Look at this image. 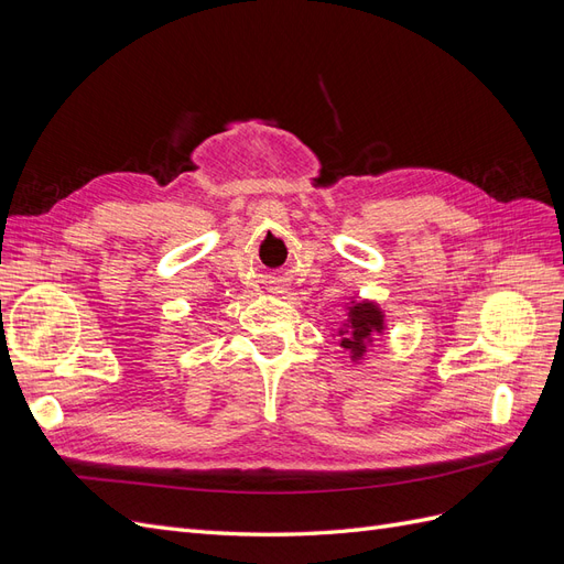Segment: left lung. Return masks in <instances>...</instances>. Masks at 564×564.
I'll use <instances>...</instances> for the list:
<instances>
[{"label":"left lung","mask_w":564,"mask_h":564,"mask_svg":"<svg viewBox=\"0 0 564 564\" xmlns=\"http://www.w3.org/2000/svg\"><path fill=\"white\" fill-rule=\"evenodd\" d=\"M383 311L379 308L373 301H360L348 308V319L344 324V329H338L340 336V348L350 352L352 362L365 360L367 348L373 340V336L383 334L386 329V319H383Z\"/></svg>","instance_id":"1"}]
</instances>
